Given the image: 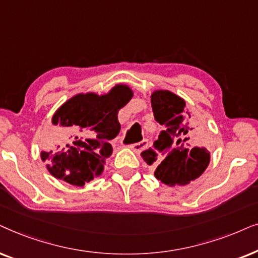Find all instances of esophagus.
Instances as JSON below:
<instances>
[{
    "instance_id": "esophagus-1",
    "label": "esophagus",
    "mask_w": 258,
    "mask_h": 258,
    "mask_svg": "<svg viewBox=\"0 0 258 258\" xmlns=\"http://www.w3.org/2000/svg\"><path fill=\"white\" fill-rule=\"evenodd\" d=\"M147 140L146 139H143L142 142L139 143H136V144H131L130 145V149H132L135 152H140V151H143L145 147H147Z\"/></svg>"
}]
</instances>
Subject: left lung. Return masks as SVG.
<instances>
[{
    "label": "left lung",
    "mask_w": 258,
    "mask_h": 258,
    "mask_svg": "<svg viewBox=\"0 0 258 258\" xmlns=\"http://www.w3.org/2000/svg\"><path fill=\"white\" fill-rule=\"evenodd\" d=\"M153 115L164 127L152 147L140 156L156 167L154 176L166 185H184L197 179L210 163V153L201 143L204 127L185 111V101L169 91L151 97Z\"/></svg>",
    "instance_id": "obj_1"
}]
</instances>
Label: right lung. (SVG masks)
<instances>
[{
  "mask_svg": "<svg viewBox=\"0 0 258 258\" xmlns=\"http://www.w3.org/2000/svg\"><path fill=\"white\" fill-rule=\"evenodd\" d=\"M132 91L118 85L106 95L78 94L53 115L59 136L50 152H41L47 169L55 178L84 186L102 172L111 156L109 140L120 132L118 111L131 100Z\"/></svg>",
  "mask_w": 258,
  "mask_h": 258,
  "instance_id": "1",
  "label": "right lung"
}]
</instances>
